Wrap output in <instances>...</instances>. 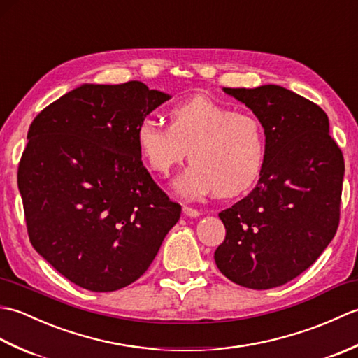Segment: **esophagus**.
<instances>
[{
	"mask_svg": "<svg viewBox=\"0 0 358 358\" xmlns=\"http://www.w3.org/2000/svg\"><path fill=\"white\" fill-rule=\"evenodd\" d=\"M183 214L187 217H199L200 215V210L199 209H194V208H189V206H183Z\"/></svg>",
	"mask_w": 358,
	"mask_h": 358,
	"instance_id": "1",
	"label": "esophagus"
}]
</instances>
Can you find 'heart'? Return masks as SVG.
Listing matches in <instances>:
<instances>
[{
    "instance_id": "1",
    "label": "heart",
    "mask_w": 358,
    "mask_h": 358,
    "mask_svg": "<svg viewBox=\"0 0 358 358\" xmlns=\"http://www.w3.org/2000/svg\"><path fill=\"white\" fill-rule=\"evenodd\" d=\"M171 126L143 118L135 138L144 163L166 177L187 157L192 164L175 181L187 199L215 192L229 199L252 187L266 162V129L250 112L196 95L169 112Z\"/></svg>"
}]
</instances>
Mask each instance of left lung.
Segmentation results:
<instances>
[{
	"instance_id": "1",
	"label": "left lung",
	"mask_w": 358,
	"mask_h": 358,
	"mask_svg": "<svg viewBox=\"0 0 358 358\" xmlns=\"http://www.w3.org/2000/svg\"><path fill=\"white\" fill-rule=\"evenodd\" d=\"M223 90L262 120L268 150L254 191L218 214L226 238L214 258L234 283L277 287L306 271L337 232L343 154L324 110L292 90Z\"/></svg>"
}]
</instances>
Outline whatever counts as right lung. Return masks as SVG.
<instances>
[{
    "label": "right lung",
    "instance_id": "add662e5",
    "mask_svg": "<svg viewBox=\"0 0 358 358\" xmlns=\"http://www.w3.org/2000/svg\"><path fill=\"white\" fill-rule=\"evenodd\" d=\"M169 98L141 81L83 85L30 124L18 166L29 238L72 283L94 292L134 283L178 222L181 206L152 180L135 138Z\"/></svg>",
    "mask_w": 358,
    "mask_h": 358
}]
</instances>
